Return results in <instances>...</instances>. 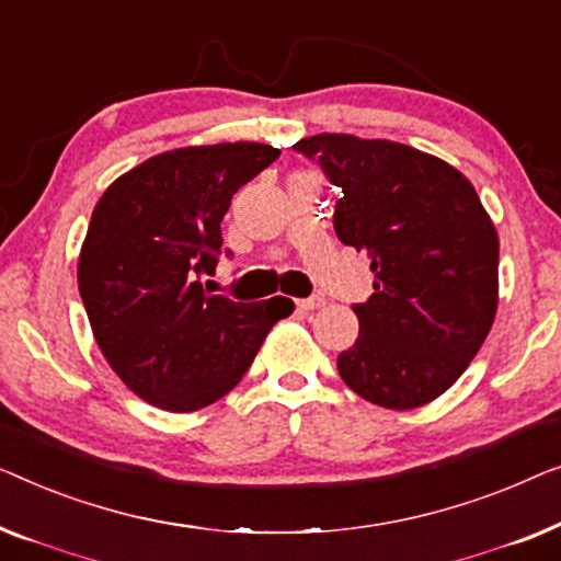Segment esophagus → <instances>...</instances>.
I'll use <instances>...</instances> for the list:
<instances>
[{
	"instance_id": "obj_1",
	"label": "esophagus",
	"mask_w": 561,
	"mask_h": 561,
	"mask_svg": "<svg viewBox=\"0 0 561 561\" xmlns=\"http://www.w3.org/2000/svg\"><path fill=\"white\" fill-rule=\"evenodd\" d=\"M322 305H325V297H320V295L297 299V310H302V312H314V310H320Z\"/></svg>"
}]
</instances>
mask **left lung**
<instances>
[{"label": "left lung", "instance_id": "8db88e82", "mask_svg": "<svg viewBox=\"0 0 561 561\" xmlns=\"http://www.w3.org/2000/svg\"><path fill=\"white\" fill-rule=\"evenodd\" d=\"M343 191L335 233L368 256L374 295L337 356L370 404L407 412L445 393L499 310V233L476 187L435 154L389 139L314 134L295 145Z\"/></svg>", "mask_w": 561, "mask_h": 561}]
</instances>
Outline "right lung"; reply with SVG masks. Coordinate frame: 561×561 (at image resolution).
<instances>
[{"label": "right lung", "instance_id": "add662e5", "mask_svg": "<svg viewBox=\"0 0 561 561\" xmlns=\"http://www.w3.org/2000/svg\"><path fill=\"white\" fill-rule=\"evenodd\" d=\"M279 157L256 141L180 147L124 172L93 208L78 289L114 374L164 412H198L247 374L295 302H233L201 284L233 193Z\"/></svg>", "mask_w": 561, "mask_h": 561}]
</instances>
